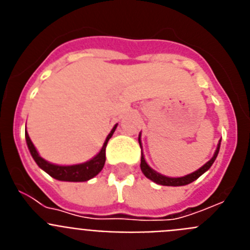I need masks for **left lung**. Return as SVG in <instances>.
I'll return each mask as SVG.
<instances>
[{
	"label": "left lung",
	"instance_id": "obj_1",
	"mask_svg": "<svg viewBox=\"0 0 250 250\" xmlns=\"http://www.w3.org/2000/svg\"><path fill=\"white\" fill-rule=\"evenodd\" d=\"M139 144H140V147H141V132L139 134ZM219 149H220V141H219V144H218V146H216V150L215 152H214L213 158H211L210 160L208 161V163H205L202 167L195 170L194 173L188 174V175L185 176H180V178H170V176H165L163 175V174L155 171L154 169H151V167L147 165L146 161H145L144 154L141 152V164H140L141 171H143V174H144L147 179H150V180H152V182L156 183V184L159 185H165V187H183V185H188V184H190V183H193L194 180H196L200 175H203L207 170L210 169V167L213 165L214 161H215L216 156H218V154H219Z\"/></svg>",
	"mask_w": 250,
	"mask_h": 250
}]
</instances>
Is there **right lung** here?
Returning <instances> with one entry per match:
<instances>
[{
  "mask_svg": "<svg viewBox=\"0 0 250 250\" xmlns=\"http://www.w3.org/2000/svg\"><path fill=\"white\" fill-rule=\"evenodd\" d=\"M116 127H118V124L112 127V130L110 131L109 135L106 136V140L105 143H104L103 147H101L100 151H99L94 158L85 161V163L75 165H57L45 160V159L40 156L36 147L32 144V141H31L30 136H28L27 134V130H25V138L26 143H27V147L28 150H30L31 155H32L34 160L36 161V164L39 165L43 171H46L48 175L52 176L54 179H57V180H61V182H87V180H90V179H92L94 176L98 175L101 170H103L106 160V145H107V141L110 140V138H111L112 134L115 132Z\"/></svg>",
  "mask_w": 250,
  "mask_h": 250,
  "instance_id": "add662e5",
  "label": "right lung"
}]
</instances>
